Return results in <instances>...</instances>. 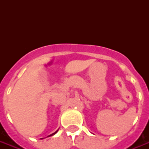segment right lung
Instances as JSON below:
<instances>
[{"label": "right lung", "mask_w": 149, "mask_h": 149, "mask_svg": "<svg viewBox=\"0 0 149 149\" xmlns=\"http://www.w3.org/2000/svg\"><path fill=\"white\" fill-rule=\"evenodd\" d=\"M58 132V131H56V132H54V133H52V134H50L49 136H51V135H53V134H56V132Z\"/></svg>", "instance_id": "right-lung-1"}]
</instances>
